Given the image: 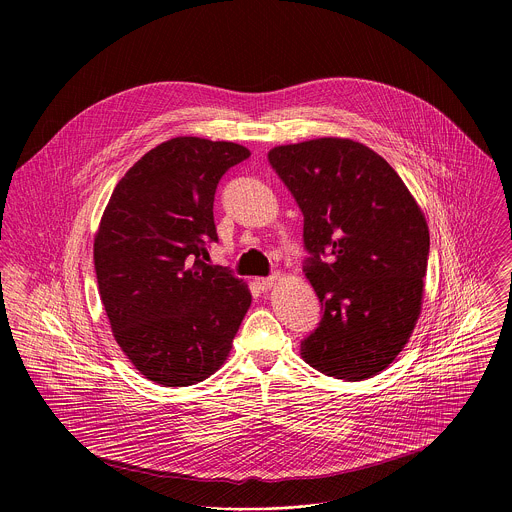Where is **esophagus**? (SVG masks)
I'll use <instances>...</instances> for the list:
<instances>
[{"instance_id": "esophagus-1", "label": "esophagus", "mask_w": 512, "mask_h": 512, "mask_svg": "<svg viewBox=\"0 0 512 512\" xmlns=\"http://www.w3.org/2000/svg\"><path fill=\"white\" fill-rule=\"evenodd\" d=\"M278 278H280L278 274H272L270 278H258V280H256V284H258L262 290H270V288L278 282Z\"/></svg>"}]
</instances>
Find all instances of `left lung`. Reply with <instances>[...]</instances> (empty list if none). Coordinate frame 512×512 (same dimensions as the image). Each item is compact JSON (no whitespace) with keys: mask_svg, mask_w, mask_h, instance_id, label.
<instances>
[{"mask_svg":"<svg viewBox=\"0 0 512 512\" xmlns=\"http://www.w3.org/2000/svg\"><path fill=\"white\" fill-rule=\"evenodd\" d=\"M270 165L303 213V272L321 301L301 357L341 380L390 365L422 311L428 222L398 173L345 138L278 146Z\"/></svg>","mask_w":512,"mask_h":512,"instance_id":"left-lung-1","label":"left lung"}]
</instances>
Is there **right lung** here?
I'll return each instance as SVG.
<instances>
[{"mask_svg":"<svg viewBox=\"0 0 512 512\" xmlns=\"http://www.w3.org/2000/svg\"><path fill=\"white\" fill-rule=\"evenodd\" d=\"M244 146L163 142L118 181L94 236L98 292L116 343L147 380L203 382L226 361L252 303L228 268L209 266L220 177Z\"/></svg>","mask_w":512,"mask_h":512,"instance_id":"add662e5","label":"right lung"}]
</instances>
